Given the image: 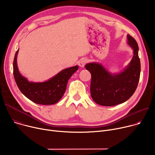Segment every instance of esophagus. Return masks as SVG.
Here are the masks:
<instances>
[{"mask_svg":"<svg viewBox=\"0 0 155 155\" xmlns=\"http://www.w3.org/2000/svg\"><path fill=\"white\" fill-rule=\"evenodd\" d=\"M87 62H88V60L87 59H85V58H83V59H81L79 62H78V65L79 66H80L81 67H83L84 66H85V65L87 64Z\"/></svg>","mask_w":155,"mask_h":155,"instance_id":"esophagus-1","label":"esophagus"}]
</instances>
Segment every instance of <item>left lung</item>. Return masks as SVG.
<instances>
[{
  "mask_svg": "<svg viewBox=\"0 0 155 155\" xmlns=\"http://www.w3.org/2000/svg\"><path fill=\"white\" fill-rule=\"evenodd\" d=\"M127 38L134 55L122 72L112 74L100 63H88L85 66L91 75V96L97 104L113 106L123 103L133 95L137 88L141 69L138 46L131 36L127 35Z\"/></svg>",
  "mask_w": 155,
  "mask_h": 155,
  "instance_id": "1",
  "label": "left lung"
}]
</instances>
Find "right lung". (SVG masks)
Listing matches in <instances>:
<instances>
[{"instance_id":"add662e5","label":"right lung","mask_w":155,"mask_h":155,"mask_svg":"<svg viewBox=\"0 0 155 155\" xmlns=\"http://www.w3.org/2000/svg\"><path fill=\"white\" fill-rule=\"evenodd\" d=\"M15 53L13 67V76L20 91L31 101L43 105L58 103L63 96L71 76L78 69L75 65L64 69L57 75L44 82L29 81L20 73L17 66V54Z\"/></svg>"}]
</instances>
